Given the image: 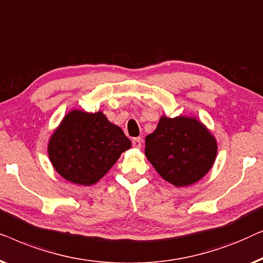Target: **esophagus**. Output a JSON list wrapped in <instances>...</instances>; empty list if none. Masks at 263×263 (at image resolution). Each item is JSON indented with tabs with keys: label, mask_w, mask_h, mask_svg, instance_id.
Returning a JSON list of instances; mask_svg holds the SVG:
<instances>
[{
	"label": "esophagus",
	"mask_w": 263,
	"mask_h": 263,
	"mask_svg": "<svg viewBox=\"0 0 263 263\" xmlns=\"http://www.w3.org/2000/svg\"><path fill=\"white\" fill-rule=\"evenodd\" d=\"M132 145H133V147H138V149H139V147H142V139H140L139 137H138V138H133L132 139Z\"/></svg>",
	"instance_id": "1"
}]
</instances>
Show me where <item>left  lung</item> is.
<instances>
[{
	"label": "left lung",
	"instance_id": "8db88e82",
	"mask_svg": "<svg viewBox=\"0 0 263 263\" xmlns=\"http://www.w3.org/2000/svg\"><path fill=\"white\" fill-rule=\"evenodd\" d=\"M217 143L193 118L162 117L145 138V156L157 173L174 186L197 182L212 167Z\"/></svg>",
	"mask_w": 263,
	"mask_h": 263
}]
</instances>
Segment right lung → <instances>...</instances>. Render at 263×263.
<instances>
[{"label": "right lung", "mask_w": 263, "mask_h": 263, "mask_svg": "<svg viewBox=\"0 0 263 263\" xmlns=\"http://www.w3.org/2000/svg\"><path fill=\"white\" fill-rule=\"evenodd\" d=\"M131 142L101 112L72 110L51 137L49 156L65 180L90 186L101 179Z\"/></svg>", "instance_id": "1"}]
</instances>
